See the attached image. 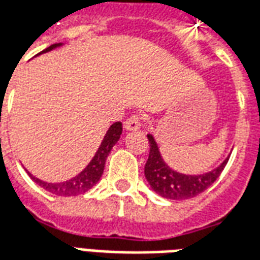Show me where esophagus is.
Here are the masks:
<instances>
[{"label":"esophagus","mask_w":260,"mask_h":260,"mask_svg":"<svg viewBox=\"0 0 260 260\" xmlns=\"http://www.w3.org/2000/svg\"><path fill=\"white\" fill-rule=\"evenodd\" d=\"M124 126L126 131H136L142 126V117L139 114H134L129 118L125 119Z\"/></svg>","instance_id":"1"}]
</instances>
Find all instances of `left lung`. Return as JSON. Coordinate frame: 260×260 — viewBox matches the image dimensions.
I'll use <instances>...</instances> for the list:
<instances>
[{"label":"left lung","instance_id":"1","mask_svg":"<svg viewBox=\"0 0 260 260\" xmlns=\"http://www.w3.org/2000/svg\"><path fill=\"white\" fill-rule=\"evenodd\" d=\"M150 143L149 158L145 164V177L152 189L166 199L184 201L195 198L203 191H206L214 181L217 180L221 171L229 161V157L218 166L217 169L202 175H185L171 170L164 163L160 154L157 143L152 135H147Z\"/></svg>","mask_w":260,"mask_h":260}]
</instances>
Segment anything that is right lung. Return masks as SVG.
Listing matches in <instances>:
<instances>
[{
    "label": "right lung",
    "instance_id": "obj_1",
    "mask_svg": "<svg viewBox=\"0 0 260 260\" xmlns=\"http://www.w3.org/2000/svg\"><path fill=\"white\" fill-rule=\"evenodd\" d=\"M62 43H57V44H53L50 46L46 50H43L42 53H47V51H51L55 47H59ZM122 134V124L121 122H114L110 128H108L107 134L103 139L102 145L99 147V150L94 154V157L91 158V161L87 164L82 173L74 177L72 180L65 181V182H57V184H51V182H44V181L39 180L36 177H33L30 173L27 174L30 175V178L36 184L44 188L46 191H48L50 193L57 196H76L85 193L89 189H91L93 186L96 185L99 180L102 178L103 171H104V166H106V160H107V156L111 152L113 146L118 142L119 136Z\"/></svg>",
    "mask_w": 260,
    "mask_h": 260
}]
</instances>
